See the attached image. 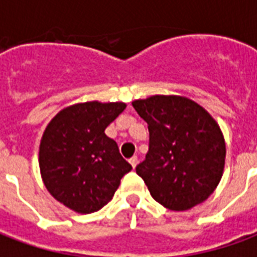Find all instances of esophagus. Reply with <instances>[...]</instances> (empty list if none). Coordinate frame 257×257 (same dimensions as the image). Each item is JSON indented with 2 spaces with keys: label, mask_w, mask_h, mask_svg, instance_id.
Segmentation results:
<instances>
[{
  "label": "esophagus",
  "mask_w": 257,
  "mask_h": 257,
  "mask_svg": "<svg viewBox=\"0 0 257 257\" xmlns=\"http://www.w3.org/2000/svg\"><path fill=\"white\" fill-rule=\"evenodd\" d=\"M129 162H131V165H132V167L136 168V165H138L139 160H138V157L134 156V157H131V158H129Z\"/></svg>",
  "instance_id": "1"
}]
</instances>
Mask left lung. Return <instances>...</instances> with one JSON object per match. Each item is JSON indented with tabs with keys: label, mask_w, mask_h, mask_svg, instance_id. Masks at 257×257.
<instances>
[{
	"label": "left lung",
	"mask_w": 257,
	"mask_h": 257,
	"mask_svg": "<svg viewBox=\"0 0 257 257\" xmlns=\"http://www.w3.org/2000/svg\"><path fill=\"white\" fill-rule=\"evenodd\" d=\"M134 108L149 126L150 142L136 173L151 197L171 210L204 202L219 184L226 145L209 112L182 96H151Z\"/></svg>",
	"instance_id": "1"
}]
</instances>
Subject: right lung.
Wrapping results in <instances>:
<instances>
[{"instance_id":"right-lung-1","label":"right lung","mask_w":257,"mask_h":257,"mask_svg":"<svg viewBox=\"0 0 257 257\" xmlns=\"http://www.w3.org/2000/svg\"><path fill=\"white\" fill-rule=\"evenodd\" d=\"M125 103L86 101L64 108L49 122L40 146V169L48 191L78 213H92L112 199L132 165L104 129Z\"/></svg>"}]
</instances>
